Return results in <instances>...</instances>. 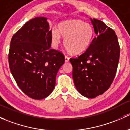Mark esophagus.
<instances>
[{
	"label": "esophagus",
	"mask_w": 130,
	"mask_h": 130,
	"mask_svg": "<svg viewBox=\"0 0 130 130\" xmlns=\"http://www.w3.org/2000/svg\"><path fill=\"white\" fill-rule=\"evenodd\" d=\"M69 58L67 57V56H65V62H69Z\"/></svg>",
	"instance_id": "1"
}]
</instances>
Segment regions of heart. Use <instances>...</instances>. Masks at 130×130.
<instances>
[{
	"label": "heart",
	"instance_id": "heart-1",
	"mask_svg": "<svg viewBox=\"0 0 130 130\" xmlns=\"http://www.w3.org/2000/svg\"><path fill=\"white\" fill-rule=\"evenodd\" d=\"M61 36L65 38L64 45L70 53L81 54L91 45L94 29L91 24L80 19L65 20L58 24V30L54 29L52 31V42L55 47L60 43Z\"/></svg>",
	"mask_w": 130,
	"mask_h": 130
}]
</instances>
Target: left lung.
Instances as JSON below:
<instances>
[{"mask_svg": "<svg viewBox=\"0 0 130 130\" xmlns=\"http://www.w3.org/2000/svg\"><path fill=\"white\" fill-rule=\"evenodd\" d=\"M90 20L96 37L85 52L70 61L76 90L83 96L93 98L111 86L117 73L120 48L113 29L101 20Z\"/></svg>", "mask_w": 130, "mask_h": 130, "instance_id": "1", "label": "left lung"}]
</instances>
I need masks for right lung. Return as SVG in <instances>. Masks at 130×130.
Here are the masks:
<instances>
[{
	"mask_svg": "<svg viewBox=\"0 0 130 130\" xmlns=\"http://www.w3.org/2000/svg\"><path fill=\"white\" fill-rule=\"evenodd\" d=\"M51 32L47 18L35 17L11 39V73L20 89L33 99H43L51 94L57 72L65 62L63 54L51 48Z\"/></svg>",
	"mask_w": 130,
	"mask_h": 130,
	"instance_id": "1",
	"label": "right lung"
}]
</instances>
